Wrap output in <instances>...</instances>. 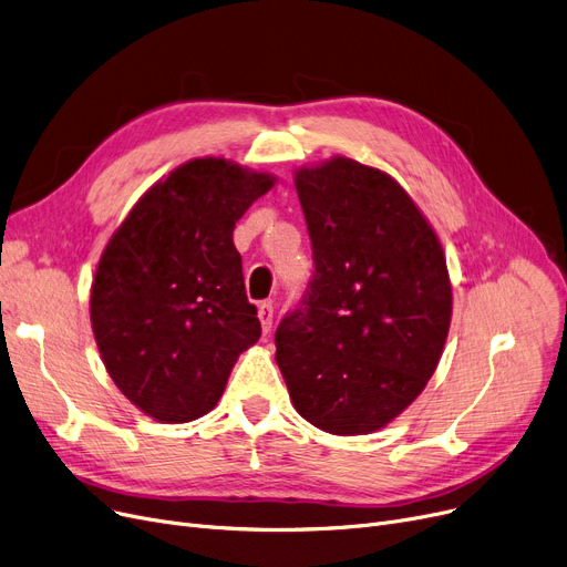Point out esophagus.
I'll use <instances>...</instances> for the list:
<instances>
[{
    "label": "esophagus",
    "mask_w": 567,
    "mask_h": 567,
    "mask_svg": "<svg viewBox=\"0 0 567 567\" xmlns=\"http://www.w3.org/2000/svg\"><path fill=\"white\" fill-rule=\"evenodd\" d=\"M258 320H260V328H262L265 334L272 330V322H275V307H272V302H262L258 307Z\"/></svg>",
    "instance_id": "1"
}]
</instances>
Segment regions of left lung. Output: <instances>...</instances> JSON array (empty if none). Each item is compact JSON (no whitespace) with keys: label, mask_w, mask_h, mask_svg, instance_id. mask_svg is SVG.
Instances as JSON below:
<instances>
[{"label":"left lung","mask_w":567,"mask_h":567,"mask_svg":"<svg viewBox=\"0 0 567 567\" xmlns=\"http://www.w3.org/2000/svg\"><path fill=\"white\" fill-rule=\"evenodd\" d=\"M316 272L277 328V364L307 422L362 436L434 375L452 318L439 235L401 184L332 156L295 171Z\"/></svg>","instance_id":"1"}]
</instances>
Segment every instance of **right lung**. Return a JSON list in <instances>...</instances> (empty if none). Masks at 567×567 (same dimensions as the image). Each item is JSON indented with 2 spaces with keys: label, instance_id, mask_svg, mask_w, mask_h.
I'll use <instances>...</instances> for the list:
<instances>
[{
  "label": "right lung",
  "instance_id": "add662e5",
  "mask_svg": "<svg viewBox=\"0 0 567 567\" xmlns=\"http://www.w3.org/2000/svg\"><path fill=\"white\" fill-rule=\"evenodd\" d=\"M275 182L228 158H192L150 186L105 245L92 330L105 371L145 415L203 417L260 339L233 230Z\"/></svg>",
  "mask_w": 567,
  "mask_h": 567
}]
</instances>
